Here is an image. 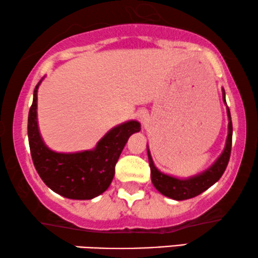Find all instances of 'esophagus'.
I'll use <instances>...</instances> for the list:
<instances>
[{
    "instance_id": "obj_1",
    "label": "esophagus",
    "mask_w": 258,
    "mask_h": 258,
    "mask_svg": "<svg viewBox=\"0 0 258 258\" xmlns=\"http://www.w3.org/2000/svg\"><path fill=\"white\" fill-rule=\"evenodd\" d=\"M137 118H139V121L141 123H146L147 118H148V113H147V111H139V113H137Z\"/></svg>"
}]
</instances>
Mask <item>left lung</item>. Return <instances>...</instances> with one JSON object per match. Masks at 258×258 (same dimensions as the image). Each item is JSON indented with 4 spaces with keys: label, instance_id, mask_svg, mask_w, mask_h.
Here are the masks:
<instances>
[{
    "label": "left lung",
    "instance_id": "obj_1",
    "mask_svg": "<svg viewBox=\"0 0 258 258\" xmlns=\"http://www.w3.org/2000/svg\"><path fill=\"white\" fill-rule=\"evenodd\" d=\"M223 100L226 104L225 100V91L223 89ZM227 117H229V134H227L226 145L223 153L216 160L210 168L204 170L203 173L197 174L195 176H190L187 179H178L175 176L167 175V174L160 172L154 165L152 155H150L149 148L147 147V153H148L149 166H150V178L154 187L159 190L161 195L168 197L174 200H186L195 198L200 193L205 192L210 188L213 183H216L222 178L223 173L225 172L227 163L230 160V154H231L232 146V122L231 115H230L229 106H227Z\"/></svg>",
    "mask_w": 258,
    "mask_h": 258
}]
</instances>
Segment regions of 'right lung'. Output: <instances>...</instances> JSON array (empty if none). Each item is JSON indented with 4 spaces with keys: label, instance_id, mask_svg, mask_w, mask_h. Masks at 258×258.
Wrapping results in <instances>:
<instances>
[{
    "label": "right lung",
    "instance_id": "obj_1",
    "mask_svg": "<svg viewBox=\"0 0 258 258\" xmlns=\"http://www.w3.org/2000/svg\"><path fill=\"white\" fill-rule=\"evenodd\" d=\"M42 80V79H41ZM28 113V141L36 172L52 190L69 199L88 200L108 189L115 175V166L125 143L141 130L137 121H128L105 134L96 148L78 153H56L45 145L36 117L38 88Z\"/></svg>",
    "mask_w": 258,
    "mask_h": 258
}]
</instances>
